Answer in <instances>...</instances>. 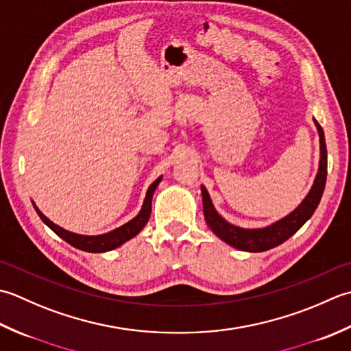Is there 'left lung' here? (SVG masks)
I'll list each match as a JSON object with an SVG mask.
<instances>
[{"instance_id": "8db88e82", "label": "left lung", "mask_w": 351, "mask_h": 351, "mask_svg": "<svg viewBox=\"0 0 351 351\" xmlns=\"http://www.w3.org/2000/svg\"><path fill=\"white\" fill-rule=\"evenodd\" d=\"M313 123H315L318 134H319L318 173H317L315 180H313L309 194L304 197V199L298 204V207H295V209L285 218L278 219L276 223L262 228H242L238 226H233L217 212L215 206H213L210 199L209 192H207V189L202 184L203 212H204L206 223L221 241H224L226 244L232 245L233 248L242 250V252H250V253L267 252V250L280 245L286 239H289L291 236L294 234L298 228L313 215V212H315V209L319 204L321 197H323L326 178H327V148H326L324 132L323 128H321V125L317 123V119H313Z\"/></svg>"}]
</instances>
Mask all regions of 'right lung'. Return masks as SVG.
<instances>
[{"label":"right lung","mask_w":351,"mask_h":351,"mask_svg":"<svg viewBox=\"0 0 351 351\" xmlns=\"http://www.w3.org/2000/svg\"><path fill=\"white\" fill-rule=\"evenodd\" d=\"M160 180H162V176L159 178H156V180L152 184H149L145 199H144V204H142V209H141L138 215H136L133 219L128 221V223H125L124 226L115 228V230H112L109 233L97 234V236L78 234V233H73L69 230H65V228H62L57 224H54L53 221H49L44 215V213H42L38 209V206H36L34 203H33V206H34L36 212H38V215L40 217V219L44 221V223L49 228H51V230L57 236H60L63 241H66L68 244H71L78 250H83V252H88V253H104V252H110V250H115V248L121 247L124 244V242L134 238V236L145 227V224L148 223V219H149V213H152L153 194H154L157 186H159Z\"/></svg>","instance_id":"add662e5"}]
</instances>
